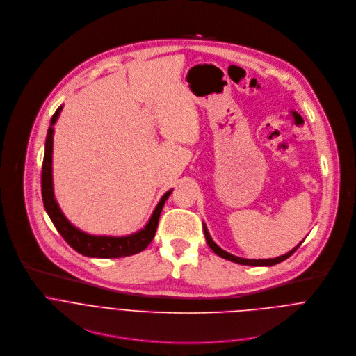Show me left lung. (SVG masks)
Wrapping results in <instances>:
<instances>
[{"label": "left lung", "mask_w": 356, "mask_h": 356, "mask_svg": "<svg viewBox=\"0 0 356 356\" xmlns=\"http://www.w3.org/2000/svg\"><path fill=\"white\" fill-rule=\"evenodd\" d=\"M202 229H204V235H206V241H207L209 246L217 253L218 257H221V258H224V259H227V261H231V262H235V264H239V265H248V266H273V265H277V264L283 262L284 259L290 258V257L293 255V253L297 250V248L302 243V241H301V242H300L296 248H293L290 252H287V253H284V255L277 257V258H272V259H243V258L235 257V255H232V253H229V252L221 249V248L213 241L211 235L209 234V229H207L206 224H202Z\"/></svg>", "instance_id": "left-lung-1"}]
</instances>
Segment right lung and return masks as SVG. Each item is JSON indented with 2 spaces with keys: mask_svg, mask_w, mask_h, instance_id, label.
I'll return each instance as SVG.
<instances>
[{
  "mask_svg": "<svg viewBox=\"0 0 356 356\" xmlns=\"http://www.w3.org/2000/svg\"><path fill=\"white\" fill-rule=\"evenodd\" d=\"M62 108L63 106H60L56 110L52 120H50V127L47 129L46 142H44V156H43V165H42V198H43V206L47 216L50 217V220H52L54 225L56 227L59 234L65 238V241L74 250H77L84 257L113 259V258L131 257V255H135V253L142 252L152 242V239H154L162 209L173 190H169L162 195L147 224L142 229L131 235H125V236L91 235L74 227L62 213L54 193V177H52L54 132H55L54 125L56 124Z\"/></svg>",
  "mask_w": 356,
  "mask_h": 356,
  "instance_id": "add662e5",
  "label": "right lung"
}]
</instances>
